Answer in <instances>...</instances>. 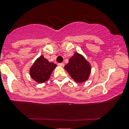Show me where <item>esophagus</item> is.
<instances>
[{
    "instance_id": "1",
    "label": "esophagus",
    "mask_w": 129,
    "mask_h": 129,
    "mask_svg": "<svg viewBox=\"0 0 129 129\" xmlns=\"http://www.w3.org/2000/svg\"><path fill=\"white\" fill-rule=\"evenodd\" d=\"M58 65H59V66H60V67H63L64 66V63H58Z\"/></svg>"
}]
</instances>
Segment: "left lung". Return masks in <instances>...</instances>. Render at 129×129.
<instances>
[{
    "mask_svg": "<svg viewBox=\"0 0 129 129\" xmlns=\"http://www.w3.org/2000/svg\"><path fill=\"white\" fill-rule=\"evenodd\" d=\"M72 79L76 82L82 83L89 78L91 68L85 58L78 53L69 59V62L64 67Z\"/></svg>",
    "mask_w": 129,
    "mask_h": 129,
    "instance_id": "obj_1",
    "label": "left lung"
}]
</instances>
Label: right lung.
Returning <instances> with one entry per match:
<instances>
[{
  "mask_svg": "<svg viewBox=\"0 0 129 129\" xmlns=\"http://www.w3.org/2000/svg\"><path fill=\"white\" fill-rule=\"evenodd\" d=\"M57 65L50 62L41 55L36 60L30 69V75L34 80L39 83L47 81L50 77L53 71Z\"/></svg>",
  "mask_w": 129,
  "mask_h": 129,
  "instance_id": "obj_1",
  "label": "right lung"
}]
</instances>
